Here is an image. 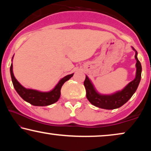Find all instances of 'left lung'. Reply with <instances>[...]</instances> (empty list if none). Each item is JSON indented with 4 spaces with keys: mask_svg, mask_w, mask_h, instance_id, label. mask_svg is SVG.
<instances>
[{
    "mask_svg": "<svg viewBox=\"0 0 151 151\" xmlns=\"http://www.w3.org/2000/svg\"><path fill=\"white\" fill-rule=\"evenodd\" d=\"M132 48L135 51V58L137 61L135 65L136 75L135 79L129 82L122 90L118 91L112 94L104 95L99 93L97 91L91 80L87 76H86L84 85L85 86L86 92V98L91 102V104L101 109H108V110L115 109L119 108L125 103H127L135 93L141 80L142 65L137 58V51L133 47Z\"/></svg>",
    "mask_w": 151,
    "mask_h": 151,
    "instance_id": "obj_1",
    "label": "left lung"
}]
</instances>
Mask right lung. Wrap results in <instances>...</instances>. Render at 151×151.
Returning <instances> with one entry per match:
<instances>
[{
  "label": "right lung",
  "mask_w": 151,
  "mask_h": 151,
  "mask_svg": "<svg viewBox=\"0 0 151 151\" xmlns=\"http://www.w3.org/2000/svg\"><path fill=\"white\" fill-rule=\"evenodd\" d=\"M13 57H12V59H13ZM10 73H11L14 87L18 95L24 101L29 102V104L34 105V106H48V105H51L53 103L56 102L59 100L60 97V90L62 86L63 85V84L66 81L69 80L73 76V73L66 76L65 77L63 78L60 80L58 83L50 91L42 92L40 91L31 89V88H26L23 86H22L19 83V82L16 79L15 76L14 75L12 63L11 67H10Z\"/></svg>",
  "instance_id": "add662e5"
}]
</instances>
